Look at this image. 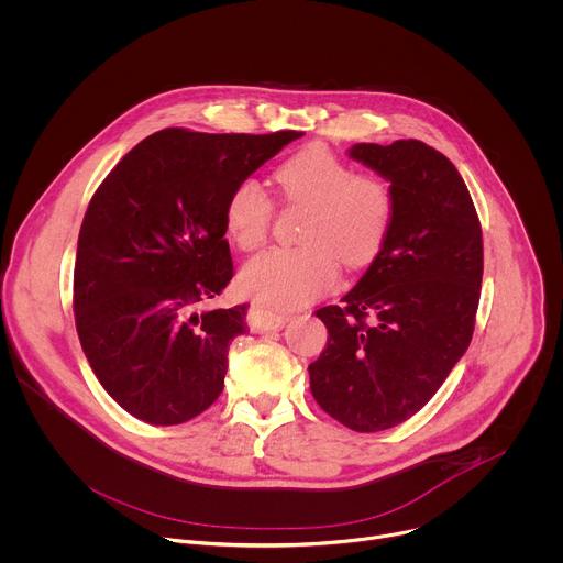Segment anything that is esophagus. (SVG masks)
Masks as SVG:
<instances>
[{
  "label": "esophagus",
  "instance_id": "obj_1",
  "mask_svg": "<svg viewBox=\"0 0 563 563\" xmlns=\"http://www.w3.org/2000/svg\"><path fill=\"white\" fill-rule=\"evenodd\" d=\"M289 313L285 311H276V309H267L261 305H252L250 313H247V324L258 331V333H267V331H278L287 324Z\"/></svg>",
  "mask_w": 563,
  "mask_h": 563
}]
</instances>
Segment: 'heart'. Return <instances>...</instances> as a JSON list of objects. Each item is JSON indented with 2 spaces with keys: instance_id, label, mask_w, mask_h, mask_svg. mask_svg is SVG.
Masks as SVG:
<instances>
[{
  "instance_id": "obj_1",
  "label": "heart",
  "mask_w": 563,
  "mask_h": 563,
  "mask_svg": "<svg viewBox=\"0 0 563 563\" xmlns=\"http://www.w3.org/2000/svg\"><path fill=\"white\" fill-rule=\"evenodd\" d=\"M274 179L287 206L307 208L298 247H276L241 272L245 294L269 307L305 305L349 269L371 265L395 221V190L388 179L355 168L324 144H309L285 159ZM274 203L252 179L239 181L225 201V232L243 250H258L272 230Z\"/></svg>"
}]
</instances>
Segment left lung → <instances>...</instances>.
Listing matches in <instances>:
<instances>
[{"mask_svg": "<svg viewBox=\"0 0 563 563\" xmlns=\"http://www.w3.org/2000/svg\"><path fill=\"white\" fill-rule=\"evenodd\" d=\"M395 190V221L362 280L316 316L329 344L309 366L318 406L355 432L417 415L465 355L481 302L483 228L456 166L421 140L355 144Z\"/></svg>", "mask_w": 563, "mask_h": 563, "instance_id": "8db88e82", "label": "left lung"}]
</instances>
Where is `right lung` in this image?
Instances as JSON below:
<instances>
[{"mask_svg":"<svg viewBox=\"0 0 563 563\" xmlns=\"http://www.w3.org/2000/svg\"><path fill=\"white\" fill-rule=\"evenodd\" d=\"M300 135L162 129L96 188L78 234L74 320L93 375L135 419L179 426L221 395L247 305L195 307L234 276L225 201Z\"/></svg>","mask_w":563,"mask_h":563,"instance_id":"1","label":"right lung"}]
</instances>
